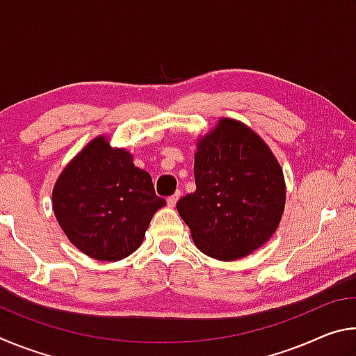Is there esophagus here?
Returning <instances> with one entry per match:
<instances>
[{"label": "esophagus", "mask_w": 356, "mask_h": 356, "mask_svg": "<svg viewBox=\"0 0 356 356\" xmlns=\"http://www.w3.org/2000/svg\"><path fill=\"white\" fill-rule=\"evenodd\" d=\"M179 197H180V193H179V191L176 193V195H172V196L168 197V200H166L168 206H170V207H174V206H176L177 201H179Z\"/></svg>", "instance_id": "esophagus-1"}]
</instances>
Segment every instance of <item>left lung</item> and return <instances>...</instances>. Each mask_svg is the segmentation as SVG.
<instances>
[{
  "label": "left lung",
  "mask_w": 356,
  "mask_h": 356,
  "mask_svg": "<svg viewBox=\"0 0 356 356\" xmlns=\"http://www.w3.org/2000/svg\"><path fill=\"white\" fill-rule=\"evenodd\" d=\"M196 191L177 202L204 254L218 261L250 256L272 238L286 206L282 168L248 125L221 118L197 138Z\"/></svg>",
  "instance_id": "1"
}]
</instances>
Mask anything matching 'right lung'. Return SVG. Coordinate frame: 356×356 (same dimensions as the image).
<instances>
[{"instance_id": "add662e5", "label": "right lung", "mask_w": 356, "mask_h": 356, "mask_svg": "<svg viewBox=\"0 0 356 356\" xmlns=\"http://www.w3.org/2000/svg\"><path fill=\"white\" fill-rule=\"evenodd\" d=\"M53 212L69 242L97 261L116 262L135 252L155 212L166 201L134 155L95 136L56 179Z\"/></svg>"}]
</instances>
